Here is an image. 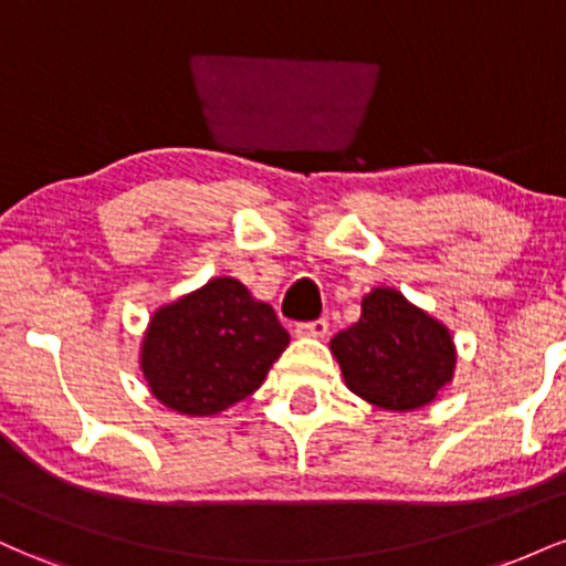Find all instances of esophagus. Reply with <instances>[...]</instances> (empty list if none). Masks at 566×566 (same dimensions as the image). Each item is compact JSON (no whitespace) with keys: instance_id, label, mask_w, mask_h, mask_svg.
<instances>
[{"instance_id":"1","label":"esophagus","mask_w":566,"mask_h":566,"mask_svg":"<svg viewBox=\"0 0 566 566\" xmlns=\"http://www.w3.org/2000/svg\"><path fill=\"white\" fill-rule=\"evenodd\" d=\"M327 327L329 324L324 319H316V322H303L295 327V335L297 337H316V340H322L324 335H327Z\"/></svg>"}]
</instances>
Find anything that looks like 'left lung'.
<instances>
[{"label":"left lung","instance_id":"1","mask_svg":"<svg viewBox=\"0 0 566 566\" xmlns=\"http://www.w3.org/2000/svg\"><path fill=\"white\" fill-rule=\"evenodd\" d=\"M329 350L348 391L388 412L428 407L458 367L452 329L394 287L369 290L359 322L337 333Z\"/></svg>","mask_w":566,"mask_h":566}]
</instances>
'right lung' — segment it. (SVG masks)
<instances>
[{
	"mask_svg": "<svg viewBox=\"0 0 566 566\" xmlns=\"http://www.w3.org/2000/svg\"><path fill=\"white\" fill-rule=\"evenodd\" d=\"M287 346L269 303L239 279L216 276L154 311L138 365L159 405L210 418L255 394Z\"/></svg>",
	"mask_w": 566,
	"mask_h": 566,
	"instance_id": "obj_1",
	"label": "right lung"
}]
</instances>
